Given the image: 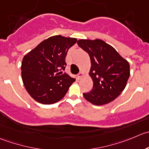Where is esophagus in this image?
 Returning <instances> with one entry per match:
<instances>
[{
  "mask_svg": "<svg viewBox=\"0 0 149 149\" xmlns=\"http://www.w3.org/2000/svg\"><path fill=\"white\" fill-rule=\"evenodd\" d=\"M82 76H84V73L82 72H79V74L77 75V77L78 79H79L81 77H82Z\"/></svg>",
  "mask_w": 149,
  "mask_h": 149,
  "instance_id": "esophagus-1",
  "label": "esophagus"
}]
</instances>
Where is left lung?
Segmentation results:
<instances>
[{"label": "left lung", "instance_id": "8db88e82", "mask_svg": "<svg viewBox=\"0 0 149 149\" xmlns=\"http://www.w3.org/2000/svg\"><path fill=\"white\" fill-rule=\"evenodd\" d=\"M77 44L91 58L89 74L93 86L84 98L96 106L114 101L124 91L130 77V64L102 40H79Z\"/></svg>", "mask_w": 149, "mask_h": 149}]
</instances>
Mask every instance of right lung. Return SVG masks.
Returning <instances> with one entry per match:
<instances>
[{
  "instance_id": "obj_1",
  "label": "right lung",
  "mask_w": 149,
  "mask_h": 149,
  "mask_svg": "<svg viewBox=\"0 0 149 149\" xmlns=\"http://www.w3.org/2000/svg\"><path fill=\"white\" fill-rule=\"evenodd\" d=\"M76 42V38L55 35L24 56L22 78L26 91L35 101L52 104L66 95L75 79L62 71L67 66V51Z\"/></svg>"
}]
</instances>
